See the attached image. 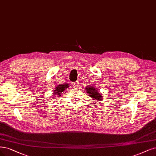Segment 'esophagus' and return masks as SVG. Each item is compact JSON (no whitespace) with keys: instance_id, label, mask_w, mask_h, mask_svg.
<instances>
[{"instance_id":"obj_1","label":"esophagus","mask_w":156,"mask_h":156,"mask_svg":"<svg viewBox=\"0 0 156 156\" xmlns=\"http://www.w3.org/2000/svg\"><path fill=\"white\" fill-rule=\"evenodd\" d=\"M78 84H79V83H74L73 84V87H75V88L78 87Z\"/></svg>"}]
</instances>
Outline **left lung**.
Returning a JSON list of instances; mask_svg holds the SVG:
<instances>
[{
	"label": "left lung",
	"instance_id": "left-lung-1",
	"mask_svg": "<svg viewBox=\"0 0 156 156\" xmlns=\"http://www.w3.org/2000/svg\"><path fill=\"white\" fill-rule=\"evenodd\" d=\"M85 89L91 98H94V100L98 101L101 99L102 95L95 87H92V86H87V88H85Z\"/></svg>",
	"mask_w": 156,
	"mask_h": 156
}]
</instances>
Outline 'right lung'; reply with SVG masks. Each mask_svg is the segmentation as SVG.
Returning a JSON list of instances; mask_svg holds the SVG:
<instances>
[{
	"label": "right lung",
	"mask_w": 156,
	"mask_h": 156,
	"mask_svg": "<svg viewBox=\"0 0 156 156\" xmlns=\"http://www.w3.org/2000/svg\"><path fill=\"white\" fill-rule=\"evenodd\" d=\"M69 87V85L67 83L65 84H58V86L55 87L54 92H53V94L55 95H60L64 90H66Z\"/></svg>",
	"instance_id": "add662e5"
}]
</instances>
